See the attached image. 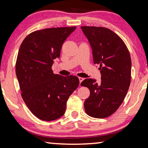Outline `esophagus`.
<instances>
[{
    "label": "esophagus",
    "instance_id": "obj_1",
    "mask_svg": "<svg viewBox=\"0 0 148 148\" xmlns=\"http://www.w3.org/2000/svg\"><path fill=\"white\" fill-rule=\"evenodd\" d=\"M84 78H81V77H79V85H80V84L84 80Z\"/></svg>",
    "mask_w": 148,
    "mask_h": 148
}]
</instances>
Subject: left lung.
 I'll return each instance as SVG.
<instances>
[{
	"instance_id": "1",
	"label": "left lung",
	"mask_w": 148,
	"mask_h": 148,
	"mask_svg": "<svg viewBox=\"0 0 148 148\" xmlns=\"http://www.w3.org/2000/svg\"><path fill=\"white\" fill-rule=\"evenodd\" d=\"M91 47L94 64H99L101 81L86 79L90 95L84 102L85 111L93 118L103 119L113 114L125 99L131 80V58L122 39L103 27L82 26Z\"/></svg>"
}]
</instances>
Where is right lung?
Masks as SVG:
<instances>
[{
    "instance_id": "right-lung-1",
    "label": "right lung",
    "mask_w": 148,
    "mask_h": 148,
    "mask_svg": "<svg viewBox=\"0 0 148 148\" xmlns=\"http://www.w3.org/2000/svg\"><path fill=\"white\" fill-rule=\"evenodd\" d=\"M76 27L38 30L23 39L16 62L23 101L37 118L45 121L59 119L64 114L66 101L78 88V77L55 74L53 60L59 58L64 41Z\"/></svg>"
}]
</instances>
